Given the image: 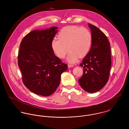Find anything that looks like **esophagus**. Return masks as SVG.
<instances>
[{
  "label": "esophagus",
  "mask_w": 129,
  "mask_h": 129,
  "mask_svg": "<svg viewBox=\"0 0 129 129\" xmlns=\"http://www.w3.org/2000/svg\"><path fill=\"white\" fill-rule=\"evenodd\" d=\"M68 67H69V68H73V67H74V66L73 64H68Z\"/></svg>",
  "instance_id": "1"
}]
</instances>
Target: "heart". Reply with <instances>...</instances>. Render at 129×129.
<instances>
[{
  "label": "heart",
  "mask_w": 129,
  "mask_h": 129,
  "mask_svg": "<svg viewBox=\"0 0 129 129\" xmlns=\"http://www.w3.org/2000/svg\"><path fill=\"white\" fill-rule=\"evenodd\" d=\"M57 37L58 39L52 41L53 51L57 57L63 58L69 50L70 52L67 60L72 63L76 62L79 56L82 57L86 55L92 45V33L84 27L67 26L60 30Z\"/></svg>",
  "instance_id": "b5f03b06"
}]
</instances>
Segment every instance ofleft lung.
<instances>
[{
    "label": "left lung",
    "instance_id": "obj_1",
    "mask_svg": "<svg viewBox=\"0 0 129 129\" xmlns=\"http://www.w3.org/2000/svg\"><path fill=\"white\" fill-rule=\"evenodd\" d=\"M92 35L91 49L80 66L83 74L78 79L80 86L89 93L97 92L107 83L111 67L110 44L104 33L88 24Z\"/></svg>",
    "mask_w": 129,
    "mask_h": 129
}]
</instances>
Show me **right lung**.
<instances>
[{"label": "right lung", "instance_id": "1", "mask_svg": "<svg viewBox=\"0 0 129 129\" xmlns=\"http://www.w3.org/2000/svg\"><path fill=\"white\" fill-rule=\"evenodd\" d=\"M57 27L34 30L22 40L18 55V64L24 84L36 94L48 96L58 86L61 74L68 65L54 53L51 42Z\"/></svg>", "mask_w": 129, "mask_h": 129}]
</instances>
